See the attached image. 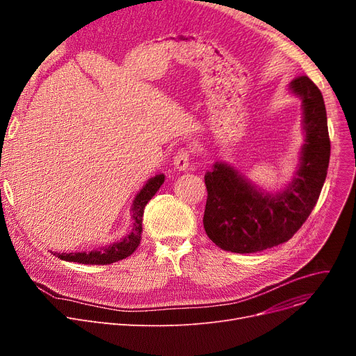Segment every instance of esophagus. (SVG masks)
Wrapping results in <instances>:
<instances>
[{
  "instance_id": "1",
  "label": "esophagus",
  "mask_w": 356,
  "mask_h": 356,
  "mask_svg": "<svg viewBox=\"0 0 356 356\" xmlns=\"http://www.w3.org/2000/svg\"><path fill=\"white\" fill-rule=\"evenodd\" d=\"M173 164L177 170H186L191 164V152L188 148H180L173 157Z\"/></svg>"
}]
</instances>
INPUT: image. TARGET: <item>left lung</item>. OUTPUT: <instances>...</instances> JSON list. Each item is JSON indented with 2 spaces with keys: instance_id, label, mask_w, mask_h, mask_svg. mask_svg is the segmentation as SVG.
Wrapping results in <instances>:
<instances>
[{
  "instance_id": "8db88e82",
  "label": "left lung",
  "mask_w": 356,
  "mask_h": 356,
  "mask_svg": "<svg viewBox=\"0 0 356 356\" xmlns=\"http://www.w3.org/2000/svg\"><path fill=\"white\" fill-rule=\"evenodd\" d=\"M290 89L303 99L306 143L289 188L277 195L257 192L222 163L204 175L208 199L203 227L223 251L250 254L283 244L302 228L321 196L330 157L325 101L306 74L293 79Z\"/></svg>"
}]
</instances>
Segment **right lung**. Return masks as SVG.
Instances as JSON below:
<instances>
[{"instance_id":"add662e5","label":"right lung","mask_w":356,"mask_h":356,"mask_svg":"<svg viewBox=\"0 0 356 356\" xmlns=\"http://www.w3.org/2000/svg\"><path fill=\"white\" fill-rule=\"evenodd\" d=\"M163 183H164V175L152 177L141 189V192L137 195L133 203V219H134L133 231H131V234L125 236L122 241L114 242L112 245L104 247L98 251L70 252V254L54 252V255L63 261H70V263L92 264V266H106L129 257L140 245L141 232H143V215H144L145 204L156 195V192L161 188Z\"/></svg>"}]
</instances>
